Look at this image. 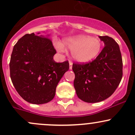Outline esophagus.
Instances as JSON below:
<instances>
[{"label": "esophagus", "instance_id": "1", "mask_svg": "<svg viewBox=\"0 0 135 135\" xmlns=\"http://www.w3.org/2000/svg\"><path fill=\"white\" fill-rule=\"evenodd\" d=\"M72 64H73V63H72V61H69V65H70V70H72Z\"/></svg>", "mask_w": 135, "mask_h": 135}]
</instances>
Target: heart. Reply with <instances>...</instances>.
Instances as JSON below:
<instances>
[{
	"label": "heart",
	"instance_id": "1",
	"mask_svg": "<svg viewBox=\"0 0 135 135\" xmlns=\"http://www.w3.org/2000/svg\"><path fill=\"white\" fill-rule=\"evenodd\" d=\"M55 47L60 52H64L65 47L72 50V56L75 61L86 63L93 60L100 53L101 42L97 38L88 35H78L67 38L63 44L55 43Z\"/></svg>",
	"mask_w": 135,
	"mask_h": 135
}]
</instances>
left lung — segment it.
<instances>
[{
    "mask_svg": "<svg viewBox=\"0 0 135 135\" xmlns=\"http://www.w3.org/2000/svg\"><path fill=\"white\" fill-rule=\"evenodd\" d=\"M99 38L105 46L95 60L72 65L76 94L87 103L100 102L110 97L122 77V60L118 44L107 35Z\"/></svg>",
    "mask_w": 135,
    "mask_h": 135,
    "instance_id": "1",
    "label": "left lung"
}]
</instances>
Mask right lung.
I'll use <instances>...</instances> for the list:
<instances>
[{"instance_id": "1", "label": "right lung", "mask_w": 135, "mask_h": 135, "mask_svg": "<svg viewBox=\"0 0 135 135\" xmlns=\"http://www.w3.org/2000/svg\"><path fill=\"white\" fill-rule=\"evenodd\" d=\"M48 37L26 34L15 45L11 56L13 86L25 101L33 104L51 101L59 81L69 69V61L53 60L56 51Z\"/></svg>"}]
</instances>
